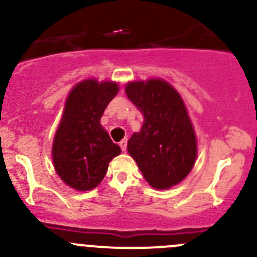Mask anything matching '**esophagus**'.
<instances>
[{
    "label": "esophagus",
    "instance_id": "esophagus-1",
    "mask_svg": "<svg viewBox=\"0 0 257 257\" xmlns=\"http://www.w3.org/2000/svg\"><path fill=\"white\" fill-rule=\"evenodd\" d=\"M119 145H120L121 150H123V152H125V150H126V145H128V139L124 138L123 141H121L120 143H119Z\"/></svg>",
    "mask_w": 257,
    "mask_h": 257
}]
</instances>
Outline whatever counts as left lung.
Returning <instances> with one entry per match:
<instances>
[{
  "mask_svg": "<svg viewBox=\"0 0 257 257\" xmlns=\"http://www.w3.org/2000/svg\"><path fill=\"white\" fill-rule=\"evenodd\" d=\"M129 100L143 114L141 131L132 134L128 152L150 186L180 183L195 164L196 137L180 94L163 79L126 84Z\"/></svg>",
  "mask_w": 257,
  "mask_h": 257,
  "instance_id": "obj_1",
  "label": "left lung"
}]
</instances>
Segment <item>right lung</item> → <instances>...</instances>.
<instances>
[{
    "label": "right lung",
    "mask_w": 257,
    "mask_h": 257,
    "mask_svg": "<svg viewBox=\"0 0 257 257\" xmlns=\"http://www.w3.org/2000/svg\"><path fill=\"white\" fill-rule=\"evenodd\" d=\"M118 92L115 82L85 79L67 97L52 159L57 174L72 189L87 191L99 185L110 160L121 153L100 125L105 108Z\"/></svg>",
    "instance_id": "add662e5"
}]
</instances>
